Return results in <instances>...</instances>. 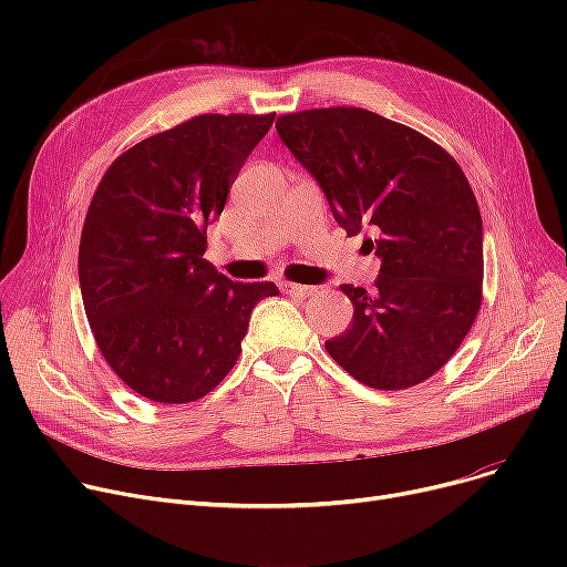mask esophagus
I'll use <instances>...</instances> for the list:
<instances>
[{
	"instance_id": "34e87169",
	"label": "esophagus",
	"mask_w": 567,
	"mask_h": 567,
	"mask_svg": "<svg viewBox=\"0 0 567 567\" xmlns=\"http://www.w3.org/2000/svg\"><path fill=\"white\" fill-rule=\"evenodd\" d=\"M285 293H293V296H312L317 291V287H308V285H296V282H282L280 285Z\"/></svg>"
}]
</instances>
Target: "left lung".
Returning a JSON list of instances; mask_svg holds the SVG:
<instances>
[{"mask_svg":"<svg viewBox=\"0 0 567 567\" xmlns=\"http://www.w3.org/2000/svg\"><path fill=\"white\" fill-rule=\"evenodd\" d=\"M278 135L321 186L347 234L381 259L374 289L342 285L349 329L326 351L370 389L430 379L460 349L483 303V218L457 161L363 107L278 116Z\"/></svg>","mask_w":567,"mask_h":567,"instance_id":"1","label":"left lung"}]
</instances>
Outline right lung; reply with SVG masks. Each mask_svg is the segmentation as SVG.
I'll use <instances>...</instances> for the list:
<instances>
[{
  "mask_svg": "<svg viewBox=\"0 0 567 567\" xmlns=\"http://www.w3.org/2000/svg\"><path fill=\"white\" fill-rule=\"evenodd\" d=\"M276 114H199L131 146L103 174L82 227L84 312L107 365L137 395L188 404L238 361L274 282H234L206 252L234 178Z\"/></svg>",
  "mask_w": 567,
  "mask_h": 567,
  "instance_id": "obj_1",
  "label": "right lung"
}]
</instances>
